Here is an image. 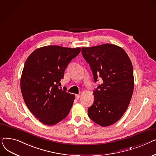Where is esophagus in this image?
Masks as SVG:
<instances>
[{"instance_id":"34e87169","label":"esophagus","mask_w":156,"mask_h":156,"mask_svg":"<svg viewBox=\"0 0 156 156\" xmlns=\"http://www.w3.org/2000/svg\"><path fill=\"white\" fill-rule=\"evenodd\" d=\"M75 96H76V99H78L80 97V94H76Z\"/></svg>"}]
</instances>
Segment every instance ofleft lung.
I'll use <instances>...</instances> for the list:
<instances>
[{"label": "left lung", "mask_w": 156, "mask_h": 156, "mask_svg": "<svg viewBox=\"0 0 156 156\" xmlns=\"http://www.w3.org/2000/svg\"><path fill=\"white\" fill-rule=\"evenodd\" d=\"M81 54L89 64L94 82H103L93 92L94 102L88 115L102 126L117 122L126 111L134 88L133 66L121 47L106 44L82 47Z\"/></svg>", "instance_id": "1"}]
</instances>
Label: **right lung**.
Here are the masks:
<instances>
[{
	"mask_svg": "<svg viewBox=\"0 0 156 156\" xmlns=\"http://www.w3.org/2000/svg\"><path fill=\"white\" fill-rule=\"evenodd\" d=\"M81 48L49 45L36 49L28 57L20 85L30 112L46 125H54L68 116L75 99L60 86L69 62Z\"/></svg>",
	"mask_w": 156,
	"mask_h": 156,
	"instance_id": "obj_1",
	"label": "right lung"
}]
</instances>
